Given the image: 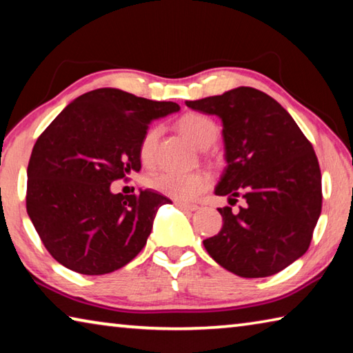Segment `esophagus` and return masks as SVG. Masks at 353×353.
<instances>
[{
	"label": "esophagus",
	"mask_w": 353,
	"mask_h": 353,
	"mask_svg": "<svg viewBox=\"0 0 353 353\" xmlns=\"http://www.w3.org/2000/svg\"><path fill=\"white\" fill-rule=\"evenodd\" d=\"M176 205L181 208V210H183V212H194V210H198V205H194V204H183V202H176Z\"/></svg>",
	"instance_id": "34e87169"
}]
</instances>
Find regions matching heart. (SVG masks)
<instances>
[{
	"label": "heart",
	"instance_id": "1",
	"mask_svg": "<svg viewBox=\"0 0 353 353\" xmlns=\"http://www.w3.org/2000/svg\"><path fill=\"white\" fill-rule=\"evenodd\" d=\"M177 128L194 146L201 149L210 148L216 141L219 135L218 124L210 117L202 113H185L177 121ZM160 137V129L157 126L149 128L139 146V155L143 165L151 166L155 160V149ZM148 187L157 193L171 198L174 201L187 202L194 199L196 196L210 187V177L205 172H172L160 171L148 177Z\"/></svg>",
	"mask_w": 353,
	"mask_h": 353
}]
</instances>
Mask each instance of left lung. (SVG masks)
<instances>
[{"label":"left lung","instance_id":"left-lung-1","mask_svg":"<svg viewBox=\"0 0 353 353\" xmlns=\"http://www.w3.org/2000/svg\"><path fill=\"white\" fill-rule=\"evenodd\" d=\"M223 119L227 166L214 193L240 212L218 208L223 227L204 248L240 277H268L307 252L322 208L321 168L312 143L270 94L238 87L187 101Z\"/></svg>","mask_w":353,"mask_h":353}]
</instances>
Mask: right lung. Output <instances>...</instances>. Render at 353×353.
<instances>
[{"instance_id": "right-lung-1", "label": "right lung", "mask_w": 353, "mask_h": 353, "mask_svg": "<svg viewBox=\"0 0 353 353\" xmlns=\"http://www.w3.org/2000/svg\"><path fill=\"white\" fill-rule=\"evenodd\" d=\"M181 107L117 88L83 93L35 141L28 165L26 210L52 259L101 276L145 248L159 207L157 191L113 194L110 183L140 171L139 146L155 118Z\"/></svg>"}]
</instances>
